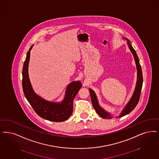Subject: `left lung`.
<instances>
[{
	"instance_id": "8db88e82",
	"label": "left lung",
	"mask_w": 159,
	"mask_h": 159,
	"mask_svg": "<svg viewBox=\"0 0 159 159\" xmlns=\"http://www.w3.org/2000/svg\"><path fill=\"white\" fill-rule=\"evenodd\" d=\"M123 38L127 40V45L128 46V48L133 55L134 60H135V64H136L137 71V79L136 86H135V90H134L132 97L131 98L129 102L127 103L125 107L123 109L121 114L118 116H116L118 118H121L122 116H124L128 114H129L130 112H131L133 110L134 108H135V107L137 106L138 102L139 101V99H140V94H141L142 86H143V73H142V70H141V67L140 66L139 57L137 56V54L135 51V50L134 49L129 39L125 38V37H123ZM89 89L92 103L93 107L95 109L96 113L103 119H111L112 117H114L113 115L111 113L105 111L103 108H102L100 106L95 92L92 89H90V88Z\"/></svg>"
}]
</instances>
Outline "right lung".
Listing matches in <instances>:
<instances>
[{"instance_id":"add662e5","label":"right lung","mask_w":159,"mask_h":159,"mask_svg":"<svg viewBox=\"0 0 159 159\" xmlns=\"http://www.w3.org/2000/svg\"><path fill=\"white\" fill-rule=\"evenodd\" d=\"M34 45L28 51L22 69V88L27 101L35 112L41 118L53 122H63L67 120L73 112V101L82 88V83L75 81L70 83L66 90L63 100L61 102L47 101L35 93L32 88L28 75V66L30 51Z\"/></svg>"}]
</instances>
